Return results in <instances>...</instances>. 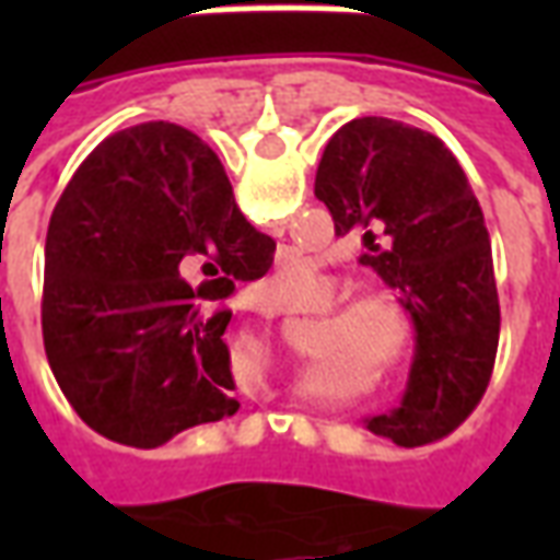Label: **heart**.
Listing matches in <instances>:
<instances>
[{"mask_svg":"<svg viewBox=\"0 0 560 560\" xmlns=\"http://www.w3.org/2000/svg\"><path fill=\"white\" fill-rule=\"evenodd\" d=\"M317 267L308 257H288L264 284L279 291L281 303L300 305L315 291ZM327 324V339L320 353H341L357 363H369L381 375H399L413 353L411 317L405 315L396 300L389 296H360L351 303L332 308Z\"/></svg>","mask_w":560,"mask_h":560,"instance_id":"obj_1","label":"heart"}]
</instances>
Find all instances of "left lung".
<instances>
[{
	"mask_svg": "<svg viewBox=\"0 0 560 560\" xmlns=\"http://www.w3.org/2000/svg\"><path fill=\"white\" fill-rule=\"evenodd\" d=\"M315 195L339 236H363L360 264L399 291L417 332L405 399L369 429L401 446L444 438L480 405L501 329L492 243L468 176L441 138L360 116L329 138Z\"/></svg>",
	"mask_w": 560,
	"mask_h": 560,
	"instance_id": "obj_1",
	"label": "left lung"
}]
</instances>
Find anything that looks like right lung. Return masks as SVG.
<instances>
[{"label": "right lung", "mask_w": 560, "mask_h": 560, "mask_svg": "<svg viewBox=\"0 0 560 560\" xmlns=\"http://www.w3.org/2000/svg\"><path fill=\"white\" fill-rule=\"evenodd\" d=\"M272 252L188 128L143 122L92 149L47 228L42 300L47 363L80 420L152 450L240 411L219 303Z\"/></svg>", "instance_id": "right-lung-1"}]
</instances>
